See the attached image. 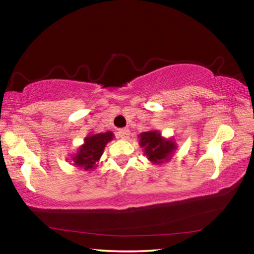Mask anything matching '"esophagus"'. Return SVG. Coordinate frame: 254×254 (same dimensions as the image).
<instances>
[{
  "label": "esophagus",
  "mask_w": 254,
  "mask_h": 254,
  "mask_svg": "<svg viewBox=\"0 0 254 254\" xmlns=\"http://www.w3.org/2000/svg\"><path fill=\"white\" fill-rule=\"evenodd\" d=\"M119 137H121L123 140H127L128 135H130V131L127 130V128H121V130H119Z\"/></svg>",
  "instance_id": "1"
}]
</instances>
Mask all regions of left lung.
Instances as JSON below:
<instances>
[{"instance_id":"8db88e82","label":"left lung","mask_w":254,"mask_h":254,"mask_svg":"<svg viewBox=\"0 0 254 254\" xmlns=\"http://www.w3.org/2000/svg\"><path fill=\"white\" fill-rule=\"evenodd\" d=\"M137 137L140 140V147L143 149V153L153 165L168 162L177 149V144L174 139L163 137L158 130L142 132Z\"/></svg>"}]
</instances>
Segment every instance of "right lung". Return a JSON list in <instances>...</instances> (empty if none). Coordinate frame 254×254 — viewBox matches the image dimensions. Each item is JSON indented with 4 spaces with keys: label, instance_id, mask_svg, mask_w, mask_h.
<instances>
[{
    "label": "right lung",
    "instance_id": "1",
    "mask_svg": "<svg viewBox=\"0 0 254 254\" xmlns=\"http://www.w3.org/2000/svg\"><path fill=\"white\" fill-rule=\"evenodd\" d=\"M114 134L111 131L88 134L85 136L84 143L77 149V152L71 156L75 167L85 171H92L97 167L106 144L113 140Z\"/></svg>",
    "mask_w": 254,
    "mask_h": 254
}]
</instances>
